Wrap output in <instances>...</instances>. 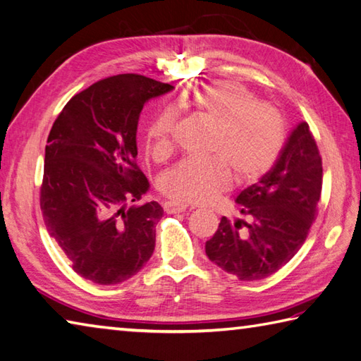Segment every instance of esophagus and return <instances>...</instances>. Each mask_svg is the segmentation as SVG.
<instances>
[{
    "label": "esophagus",
    "mask_w": 361,
    "mask_h": 361,
    "mask_svg": "<svg viewBox=\"0 0 361 361\" xmlns=\"http://www.w3.org/2000/svg\"><path fill=\"white\" fill-rule=\"evenodd\" d=\"M163 209H165L166 214H179V212H185L188 206L182 202H174V201H166L163 204Z\"/></svg>",
    "instance_id": "esophagus-1"
}]
</instances>
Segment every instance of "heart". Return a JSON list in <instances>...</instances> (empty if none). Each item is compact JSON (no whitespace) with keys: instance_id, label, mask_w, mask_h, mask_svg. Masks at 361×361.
<instances>
[{"instance_id":"b5f03b06","label":"heart","mask_w":361,"mask_h":361,"mask_svg":"<svg viewBox=\"0 0 361 361\" xmlns=\"http://www.w3.org/2000/svg\"><path fill=\"white\" fill-rule=\"evenodd\" d=\"M183 108L214 124L204 160H183L160 176L159 188L169 200L201 204L237 183H253L274 166L284 142L281 113L235 81H216L183 100ZM176 114L165 110L146 130L147 151L161 160L173 151Z\"/></svg>"}]
</instances>
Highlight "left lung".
Listing matches in <instances>:
<instances>
[{
  "instance_id": "1",
  "label": "left lung",
  "mask_w": 361,
  "mask_h": 361,
  "mask_svg": "<svg viewBox=\"0 0 361 361\" xmlns=\"http://www.w3.org/2000/svg\"><path fill=\"white\" fill-rule=\"evenodd\" d=\"M322 190V159L307 122H300L274 168L237 196L250 221L223 216L206 255L242 281L270 276L307 240Z\"/></svg>"
}]
</instances>
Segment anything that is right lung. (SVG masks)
Instances as JSON below:
<instances>
[{
	"label": "right lung",
	"mask_w": 361,
	"mask_h": 361,
	"mask_svg": "<svg viewBox=\"0 0 361 361\" xmlns=\"http://www.w3.org/2000/svg\"><path fill=\"white\" fill-rule=\"evenodd\" d=\"M173 87L145 75H114L75 94L54 121L40 209L49 234L85 280L118 284L151 259L163 209L157 201L127 204L149 190L137 165L140 113Z\"/></svg>",
	"instance_id": "obj_1"
}]
</instances>
